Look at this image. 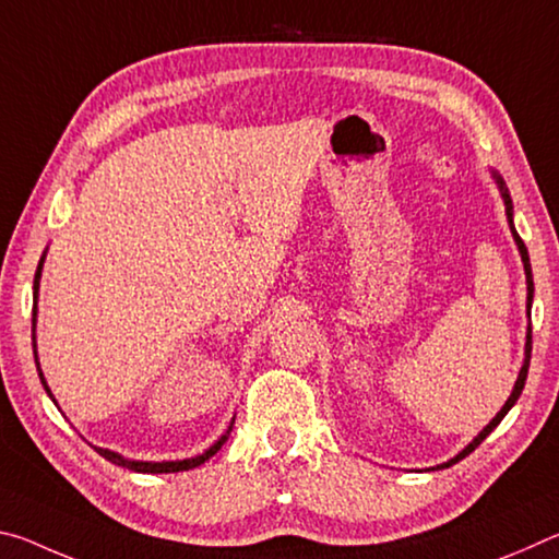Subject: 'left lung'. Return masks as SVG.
<instances>
[{"instance_id":"left-lung-1","label":"left lung","mask_w":559,"mask_h":559,"mask_svg":"<svg viewBox=\"0 0 559 559\" xmlns=\"http://www.w3.org/2000/svg\"><path fill=\"white\" fill-rule=\"evenodd\" d=\"M493 177H496V182H498V189H500V194H503V202H506V214H508V224H510V231H513V239H515V243H518V251H520V259H523V266H525V278H527V318H530V308H533V290H535V286H533V269H530V257H527V249H525V243H523V239H520L518 236V231H515V226H513V202H510V194H508V187H506V182L503 179H500V175H496L493 173ZM530 353H533V328L527 325V340H525V362H523V367H520V374H518V380H515V386H513V392H510V396H508V402L503 404V409H500L496 416H493V421L488 424V427L478 433L476 439H473L466 449H463L459 456H453L451 461H447V463H441V466H437V468H449V466H453V463H459L461 459H466L471 451H476L478 447H480V441H484L490 431H493L500 421H503V416L513 409V404L518 402V396H520V392H523V386H525V380H527V367H530Z\"/></svg>"}]
</instances>
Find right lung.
<instances>
[{
    "mask_svg": "<svg viewBox=\"0 0 559 559\" xmlns=\"http://www.w3.org/2000/svg\"><path fill=\"white\" fill-rule=\"evenodd\" d=\"M41 266H44V257H41V261H39V269H36V276H34V298H36V293H39V278H41ZM34 328H36V306H34V318H32V340H34V359H36V370H39V377H41V384H44V390H46V394L51 396V390H49V384H46V380H44V372H41V367H39V357H36V335H34ZM53 400V396H51ZM231 427H234V421L229 424V429H226L224 433H222V439L216 441V443H212L210 449H206L204 453H200V456H194V459H185V461H130V459H122L120 453H116V451H108V449H98V447H93L96 449L103 459L106 461H110V463H116V466H122V468H130V471H138V473H177V471H189V468H197V466H202V463L206 461V459H212L216 451H219L224 443H226V439H229V433H231Z\"/></svg>",
    "mask_w": 559,
    "mask_h": 559,
    "instance_id": "right-lung-1",
    "label": "right lung"
}]
</instances>
